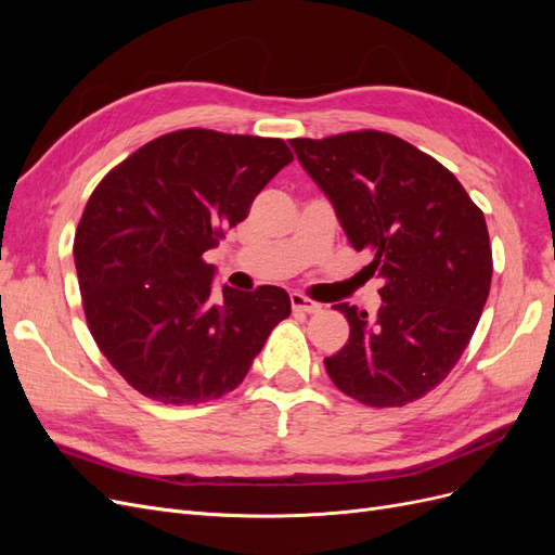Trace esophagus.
<instances>
[{
  "instance_id": "34e87169",
  "label": "esophagus",
  "mask_w": 555,
  "mask_h": 555,
  "mask_svg": "<svg viewBox=\"0 0 555 555\" xmlns=\"http://www.w3.org/2000/svg\"><path fill=\"white\" fill-rule=\"evenodd\" d=\"M289 300H292V308H294V312H308V314H314V312L322 310V306H319L317 300L306 298L304 294H292V296H289Z\"/></svg>"
}]
</instances>
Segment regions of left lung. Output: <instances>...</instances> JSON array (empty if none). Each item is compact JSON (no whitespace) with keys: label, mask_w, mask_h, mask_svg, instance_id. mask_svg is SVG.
<instances>
[{"label":"left lung","mask_w":555,"mask_h":555,"mask_svg":"<svg viewBox=\"0 0 555 555\" xmlns=\"http://www.w3.org/2000/svg\"><path fill=\"white\" fill-rule=\"evenodd\" d=\"M349 245L371 257L359 275L382 280V308L338 304L347 345L324 359L343 393L402 408L459 363L479 324L493 275L483 212L449 169L393 133L347 131L292 139Z\"/></svg>","instance_id":"left-lung-1"}]
</instances>
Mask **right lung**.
<instances>
[{"label":"right lung","mask_w":555,"mask_h":555,"mask_svg":"<svg viewBox=\"0 0 555 555\" xmlns=\"http://www.w3.org/2000/svg\"><path fill=\"white\" fill-rule=\"evenodd\" d=\"M294 159L282 139L180 129L145 143L96 184L76 229L74 259L92 338L127 384L198 405L233 391L289 294L222 287L204 259Z\"/></svg>","instance_id":"add662e5"}]
</instances>
